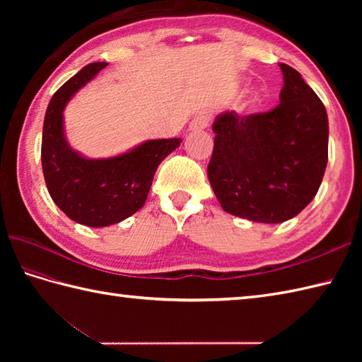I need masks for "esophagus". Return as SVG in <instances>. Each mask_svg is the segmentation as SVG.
<instances>
[{"instance_id":"1","label":"esophagus","mask_w":362,"mask_h":362,"mask_svg":"<svg viewBox=\"0 0 362 362\" xmlns=\"http://www.w3.org/2000/svg\"><path fill=\"white\" fill-rule=\"evenodd\" d=\"M210 122H211V117L209 113H205V112L199 113L197 117H194V119L191 121L189 129L191 130H204L210 126Z\"/></svg>"}]
</instances>
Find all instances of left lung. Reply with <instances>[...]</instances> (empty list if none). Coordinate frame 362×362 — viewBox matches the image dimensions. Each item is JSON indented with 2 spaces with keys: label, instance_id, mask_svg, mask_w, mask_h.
<instances>
[{
  "label": "left lung",
  "instance_id": "8db88e82",
  "mask_svg": "<svg viewBox=\"0 0 362 362\" xmlns=\"http://www.w3.org/2000/svg\"><path fill=\"white\" fill-rule=\"evenodd\" d=\"M280 104L213 122L209 180L224 211L264 224L297 216L324 179L328 161L325 105L294 68L280 64Z\"/></svg>",
  "mask_w": 362,
  "mask_h": 362
}]
</instances>
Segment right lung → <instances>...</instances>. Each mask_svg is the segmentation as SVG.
<instances>
[{"label": "right lung", "mask_w": 362, "mask_h": 362, "mask_svg": "<svg viewBox=\"0 0 362 362\" xmlns=\"http://www.w3.org/2000/svg\"><path fill=\"white\" fill-rule=\"evenodd\" d=\"M95 62L66 81L48 104L42 136V168L49 194L74 222L107 227L141 209L158 165L182 143L180 138L144 141L110 158H86L68 144L64 110L68 101L105 68Z\"/></svg>", "instance_id": "obj_1"}]
</instances>
